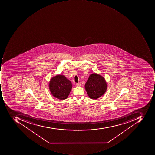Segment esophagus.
I'll return each instance as SVG.
<instances>
[{"label":"esophagus","mask_w":155,"mask_h":155,"mask_svg":"<svg viewBox=\"0 0 155 155\" xmlns=\"http://www.w3.org/2000/svg\"><path fill=\"white\" fill-rule=\"evenodd\" d=\"M76 86H77V87H81V84L79 83H76Z\"/></svg>","instance_id":"34e87169"}]
</instances>
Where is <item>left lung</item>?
<instances>
[{
	"instance_id": "obj_1",
	"label": "left lung",
	"mask_w": 155,
	"mask_h": 155,
	"mask_svg": "<svg viewBox=\"0 0 155 155\" xmlns=\"http://www.w3.org/2000/svg\"><path fill=\"white\" fill-rule=\"evenodd\" d=\"M85 87L89 97L92 99H96L105 93L107 85L104 78L94 73L89 76Z\"/></svg>"
}]
</instances>
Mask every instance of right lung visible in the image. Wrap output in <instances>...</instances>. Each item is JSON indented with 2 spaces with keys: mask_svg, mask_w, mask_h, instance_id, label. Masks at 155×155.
Masks as SVG:
<instances>
[{
  "mask_svg": "<svg viewBox=\"0 0 155 155\" xmlns=\"http://www.w3.org/2000/svg\"><path fill=\"white\" fill-rule=\"evenodd\" d=\"M72 87L71 81L63 75L55 76L50 81L49 89L51 93L59 99H66L69 95Z\"/></svg>",
  "mask_w": 155,
  "mask_h": 155,
  "instance_id": "right-lung-1",
  "label": "right lung"
}]
</instances>
